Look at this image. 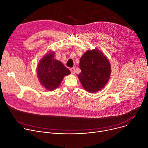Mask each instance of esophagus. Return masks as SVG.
Segmentation results:
<instances>
[{"mask_svg":"<svg viewBox=\"0 0 148 148\" xmlns=\"http://www.w3.org/2000/svg\"><path fill=\"white\" fill-rule=\"evenodd\" d=\"M70 71H71L72 74H74V73H75V68L73 67V68H71V69H70Z\"/></svg>","mask_w":148,"mask_h":148,"instance_id":"1","label":"esophagus"}]
</instances>
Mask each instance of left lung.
<instances>
[{
  "label": "left lung",
  "mask_w": 148,
  "mask_h": 148,
  "mask_svg": "<svg viewBox=\"0 0 148 148\" xmlns=\"http://www.w3.org/2000/svg\"><path fill=\"white\" fill-rule=\"evenodd\" d=\"M81 72L78 77L84 88L90 93L102 90L108 83L111 73L108 59L98 49L87 51L79 63Z\"/></svg>",
  "instance_id": "1"
}]
</instances>
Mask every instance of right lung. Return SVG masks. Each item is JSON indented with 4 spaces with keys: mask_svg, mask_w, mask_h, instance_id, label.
Listing matches in <instances>:
<instances>
[{
    "mask_svg": "<svg viewBox=\"0 0 148 148\" xmlns=\"http://www.w3.org/2000/svg\"><path fill=\"white\" fill-rule=\"evenodd\" d=\"M55 52L47 53L38 64L37 74L41 85L47 90L58 88L64 76L71 71L59 60L54 59Z\"/></svg>",
    "mask_w": 148,
    "mask_h": 148,
    "instance_id": "add662e5",
    "label": "right lung"
}]
</instances>
